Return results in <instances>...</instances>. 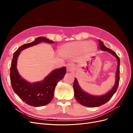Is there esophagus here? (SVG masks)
Instances as JSON below:
<instances>
[{
	"instance_id": "1",
	"label": "esophagus",
	"mask_w": 133,
	"mask_h": 133,
	"mask_svg": "<svg viewBox=\"0 0 133 133\" xmlns=\"http://www.w3.org/2000/svg\"><path fill=\"white\" fill-rule=\"evenodd\" d=\"M74 69V66L71 64H68L66 66V69L68 71H72Z\"/></svg>"
}]
</instances>
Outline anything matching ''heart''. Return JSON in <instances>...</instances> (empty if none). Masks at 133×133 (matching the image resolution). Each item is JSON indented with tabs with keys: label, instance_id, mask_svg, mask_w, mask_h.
Wrapping results in <instances>:
<instances>
[{
	"label": "heart",
	"instance_id": "b5f03b06",
	"mask_svg": "<svg viewBox=\"0 0 133 133\" xmlns=\"http://www.w3.org/2000/svg\"><path fill=\"white\" fill-rule=\"evenodd\" d=\"M95 50L96 45L93 43H90L89 41L75 42L68 43L62 46L60 50V53L64 56H67L74 53H83L85 51L87 53L92 54Z\"/></svg>",
	"mask_w": 133,
	"mask_h": 133
}]
</instances>
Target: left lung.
<instances>
[{
	"mask_svg": "<svg viewBox=\"0 0 133 133\" xmlns=\"http://www.w3.org/2000/svg\"><path fill=\"white\" fill-rule=\"evenodd\" d=\"M99 48L100 49L103 51H108L110 53L113 55L118 60V67L116 73V82L114 87L112 88L111 90L109 91L107 94L102 95V96H94L91 95L89 94H87V92L83 91L81 88H80L77 80L76 78L74 79V82L73 84V88L74 90V96L77 102L82 105L93 108V107H98L100 105H102L103 104L107 103L109 100L115 92L117 90V89L119 86V80H120V59L119 57L117 55L114 51L111 50L109 48L106 47L103 44V42L100 40H99Z\"/></svg>",
	"mask_w": 133,
	"mask_h": 133,
	"instance_id": "8db88e82",
	"label": "left lung"
}]
</instances>
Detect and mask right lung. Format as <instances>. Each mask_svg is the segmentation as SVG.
<instances>
[{
	"label": "right lung",
	"mask_w": 133,
	"mask_h": 133,
	"mask_svg": "<svg viewBox=\"0 0 133 133\" xmlns=\"http://www.w3.org/2000/svg\"><path fill=\"white\" fill-rule=\"evenodd\" d=\"M42 42L54 43L45 37H39L33 42L24 44L15 51L10 66V79L13 90L23 102L35 107L45 105L51 101L56 85L66 74V68L64 66L52 71L43 81L33 84L27 82L20 76L17 69V62L21 51Z\"/></svg>",
	"instance_id": "add662e5"
}]
</instances>
